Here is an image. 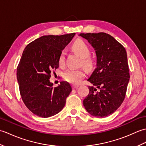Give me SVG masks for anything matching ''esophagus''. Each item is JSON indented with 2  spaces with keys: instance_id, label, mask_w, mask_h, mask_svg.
Masks as SVG:
<instances>
[{
  "instance_id": "obj_1",
  "label": "esophagus",
  "mask_w": 146,
  "mask_h": 146,
  "mask_svg": "<svg viewBox=\"0 0 146 146\" xmlns=\"http://www.w3.org/2000/svg\"><path fill=\"white\" fill-rule=\"evenodd\" d=\"M79 86V85H76V84H75V85H72V87L73 88H77Z\"/></svg>"
}]
</instances>
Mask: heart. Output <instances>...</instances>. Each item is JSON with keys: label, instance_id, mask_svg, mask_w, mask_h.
<instances>
[{"label": "heart", "instance_id": "b5f03b06", "mask_svg": "<svg viewBox=\"0 0 146 146\" xmlns=\"http://www.w3.org/2000/svg\"><path fill=\"white\" fill-rule=\"evenodd\" d=\"M73 50L82 58V64L86 67H88L91 65V61L87 58L90 54V50L88 46L82 40H77L72 45ZM64 52H62L60 58L59 63L60 64L64 63ZM85 76V73L82 70H76L70 68L65 71L63 73V78L67 82L71 83H78Z\"/></svg>", "mask_w": 146, "mask_h": 146}]
</instances>
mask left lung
<instances>
[{"label":"left lung","mask_w":146,"mask_h":146,"mask_svg":"<svg viewBox=\"0 0 146 146\" xmlns=\"http://www.w3.org/2000/svg\"><path fill=\"white\" fill-rule=\"evenodd\" d=\"M79 36L87 40L97 55V67L87 80L92 86H88L83 105L93 116L107 117L118 109L125 97L130 78L126 50L107 33Z\"/></svg>","instance_id":"1"}]
</instances>
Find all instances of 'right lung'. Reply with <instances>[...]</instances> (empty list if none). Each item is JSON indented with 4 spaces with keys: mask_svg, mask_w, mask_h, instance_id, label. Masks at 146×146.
I'll return each instance as SVG.
<instances>
[{
    "mask_svg": "<svg viewBox=\"0 0 146 146\" xmlns=\"http://www.w3.org/2000/svg\"><path fill=\"white\" fill-rule=\"evenodd\" d=\"M75 33L43 36L27 44L17 68V79L23 102L37 116L47 118L63 109L72 90L69 83L57 87L49 81L52 71L59 67V58Z\"/></svg>",
    "mask_w": 146,
    "mask_h": 146,
    "instance_id": "right-lung-1",
    "label": "right lung"
}]
</instances>
